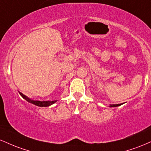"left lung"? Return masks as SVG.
I'll use <instances>...</instances> for the list:
<instances>
[{
    "label": "left lung",
    "mask_w": 151,
    "mask_h": 151,
    "mask_svg": "<svg viewBox=\"0 0 151 151\" xmlns=\"http://www.w3.org/2000/svg\"><path fill=\"white\" fill-rule=\"evenodd\" d=\"M121 104H111L109 106L110 107H116V106H121Z\"/></svg>",
    "instance_id": "obj_1"
}]
</instances>
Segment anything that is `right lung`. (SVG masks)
I'll return each instance as SVG.
<instances>
[{"label": "right lung", "instance_id": "1", "mask_svg": "<svg viewBox=\"0 0 151 151\" xmlns=\"http://www.w3.org/2000/svg\"><path fill=\"white\" fill-rule=\"evenodd\" d=\"M19 93L20 94V96H22L24 99H25L26 101L30 102L31 104H33L37 106H41V107H47L49 106H51L53 104H55V102L57 101V100H55V101H35V100L31 99L28 98L27 96H26L25 95L22 94L21 92H19Z\"/></svg>", "mask_w": 151, "mask_h": 151}]
</instances>
